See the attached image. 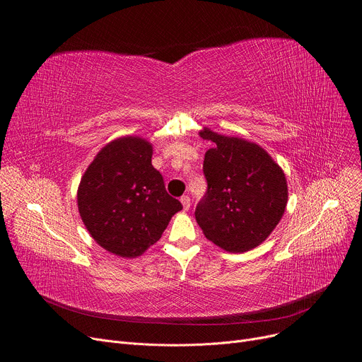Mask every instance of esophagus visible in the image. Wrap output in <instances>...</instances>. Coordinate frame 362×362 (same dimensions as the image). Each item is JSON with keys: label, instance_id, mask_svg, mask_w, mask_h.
<instances>
[{"label": "esophagus", "instance_id": "obj_1", "mask_svg": "<svg viewBox=\"0 0 362 362\" xmlns=\"http://www.w3.org/2000/svg\"><path fill=\"white\" fill-rule=\"evenodd\" d=\"M180 202H182V204H183V209L185 211H189L190 209V197L189 196H182L180 197Z\"/></svg>", "mask_w": 362, "mask_h": 362}]
</instances>
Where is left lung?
<instances>
[{
  "label": "left lung",
  "mask_w": 362,
  "mask_h": 362,
  "mask_svg": "<svg viewBox=\"0 0 362 362\" xmlns=\"http://www.w3.org/2000/svg\"><path fill=\"white\" fill-rule=\"evenodd\" d=\"M214 143L204 154L208 189L194 218L204 236L228 252H246L262 243L279 223L288 200L282 169L257 144L204 129Z\"/></svg>",
  "instance_id": "left-lung-1"
}]
</instances>
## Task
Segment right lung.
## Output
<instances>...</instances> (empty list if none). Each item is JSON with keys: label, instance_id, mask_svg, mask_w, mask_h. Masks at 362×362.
Listing matches in <instances>:
<instances>
[{"label": "right lung", "instance_id": "obj_1", "mask_svg": "<svg viewBox=\"0 0 362 362\" xmlns=\"http://www.w3.org/2000/svg\"><path fill=\"white\" fill-rule=\"evenodd\" d=\"M151 146L122 137L103 147L81 177L77 203L93 239L106 250L136 257L156 243L183 209L151 166Z\"/></svg>", "mask_w": 362, "mask_h": 362}]
</instances>
